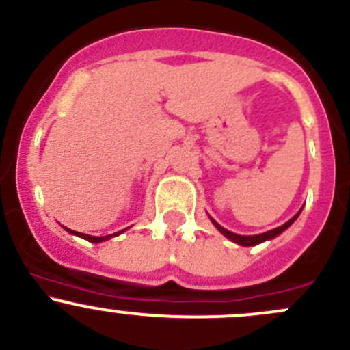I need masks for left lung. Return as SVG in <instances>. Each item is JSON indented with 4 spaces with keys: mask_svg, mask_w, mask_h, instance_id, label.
Segmentation results:
<instances>
[{
    "mask_svg": "<svg viewBox=\"0 0 350 350\" xmlns=\"http://www.w3.org/2000/svg\"><path fill=\"white\" fill-rule=\"evenodd\" d=\"M298 215H299V211H298V213L295 215V217L291 218V220H289V221H286L284 225H281V227H278V228H273V230H269V232H264V234H259V235H239V234H234V232L227 230V228H224V227H221V225H218L217 221L213 220V218H211V221H213V225H215V227H217L218 230H220L221 234L225 235V237H227V239H230L232 242L239 243V245H243V247H252V245H257V243H260V242L271 241V239H274V237H278V235H280V234H283V232L286 230V228H288L289 225H291L293 221H295L296 218H298Z\"/></svg>",
    "mask_w": 350,
    "mask_h": 350,
    "instance_id": "8db88e82",
    "label": "left lung"
}]
</instances>
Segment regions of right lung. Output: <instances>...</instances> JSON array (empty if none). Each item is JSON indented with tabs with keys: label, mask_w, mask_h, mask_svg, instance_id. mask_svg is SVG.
I'll list each match as a JSON object with an SVG mask.
<instances>
[{
	"label": "right lung",
	"mask_w": 350,
	"mask_h": 350,
	"mask_svg": "<svg viewBox=\"0 0 350 350\" xmlns=\"http://www.w3.org/2000/svg\"><path fill=\"white\" fill-rule=\"evenodd\" d=\"M66 228V227H64ZM67 232H69V234H72V235H77V237H81V239H86V241H90V242H93V243H98V242H103V241H108V239H111V237H115V235H120L122 234V232H116V234H113V235H105V237H91V235H88V234H81V232H74V230H69V228H66Z\"/></svg>",
	"instance_id": "obj_1"
}]
</instances>
